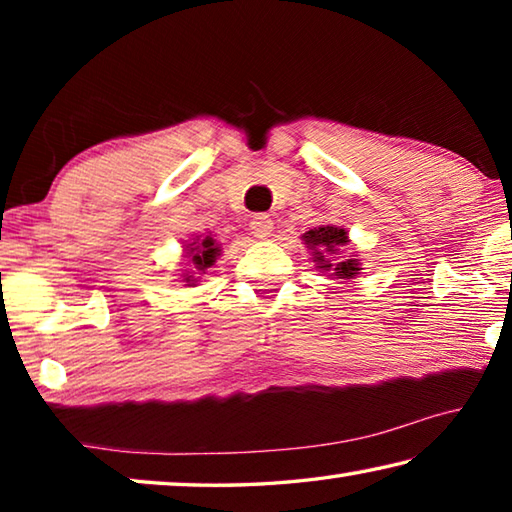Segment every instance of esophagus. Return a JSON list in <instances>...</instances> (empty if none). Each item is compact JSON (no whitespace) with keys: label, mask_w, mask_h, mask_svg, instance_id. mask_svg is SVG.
<instances>
[{"label":"esophagus","mask_w":512,"mask_h":512,"mask_svg":"<svg viewBox=\"0 0 512 512\" xmlns=\"http://www.w3.org/2000/svg\"><path fill=\"white\" fill-rule=\"evenodd\" d=\"M250 232H253V237H257V239H266V237H271V232H273V221H271V216H266V214H255L253 219H250Z\"/></svg>","instance_id":"34e87169"}]
</instances>
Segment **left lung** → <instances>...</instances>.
Listing matches in <instances>:
<instances>
[{"instance_id":"8db88e82","label":"left lung","mask_w":512,"mask_h":512,"mask_svg":"<svg viewBox=\"0 0 512 512\" xmlns=\"http://www.w3.org/2000/svg\"><path fill=\"white\" fill-rule=\"evenodd\" d=\"M305 241H307V246L314 250V255H316L314 262L320 264L318 268H325V271L334 268V275L348 277V280H350V277L357 275V271H361L357 259H348V262H339V264H332L327 259V255H332L336 248L348 244V235H345L343 228H334V225H325V228H314V230L307 232Z\"/></svg>"}]
</instances>
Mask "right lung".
I'll return each instance as SVG.
<instances>
[{
    "label": "right lung",
    "mask_w": 512,
    "mask_h": 512,
    "mask_svg": "<svg viewBox=\"0 0 512 512\" xmlns=\"http://www.w3.org/2000/svg\"><path fill=\"white\" fill-rule=\"evenodd\" d=\"M189 246H194V248H189V255H192V262L196 264L198 271L210 268L214 264L216 255H219V246L214 244L212 237H205L203 241H198V244L194 241V244H189ZM187 282H189V277H187Z\"/></svg>",
    "instance_id": "right-lung-1"
}]
</instances>
